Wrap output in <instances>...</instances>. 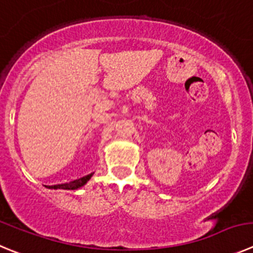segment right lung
Masks as SVG:
<instances>
[{"label": "right lung", "instance_id": "1", "mask_svg": "<svg viewBox=\"0 0 253 253\" xmlns=\"http://www.w3.org/2000/svg\"><path fill=\"white\" fill-rule=\"evenodd\" d=\"M91 176H92V173H89V174H87V176L81 177V178H79V180L71 181V182H68V183L55 185L53 186V188H62V190H77V188L82 187V186H84V183L89 180V178H91Z\"/></svg>", "mask_w": 253, "mask_h": 253}]
</instances>
